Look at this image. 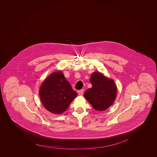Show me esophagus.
<instances>
[{"label": "esophagus", "instance_id": "obj_1", "mask_svg": "<svg viewBox=\"0 0 157 157\" xmlns=\"http://www.w3.org/2000/svg\"><path fill=\"white\" fill-rule=\"evenodd\" d=\"M78 93H79V94L80 96H82L83 94V93H84V89H81L80 91H78Z\"/></svg>", "mask_w": 157, "mask_h": 157}]
</instances>
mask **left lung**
Listing matches in <instances>:
<instances>
[{"mask_svg": "<svg viewBox=\"0 0 157 157\" xmlns=\"http://www.w3.org/2000/svg\"><path fill=\"white\" fill-rule=\"evenodd\" d=\"M90 82L92 87L85 91L84 96L93 108L103 111L109 108L115 101L117 87L114 81L99 72L92 74Z\"/></svg>", "mask_w": 157, "mask_h": 157, "instance_id": "8db88e82", "label": "left lung"}]
</instances>
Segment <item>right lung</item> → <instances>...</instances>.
Wrapping results in <instances>:
<instances>
[{
	"instance_id": "1",
	"label": "right lung",
	"mask_w": 157,
	"mask_h": 157,
	"mask_svg": "<svg viewBox=\"0 0 157 157\" xmlns=\"http://www.w3.org/2000/svg\"><path fill=\"white\" fill-rule=\"evenodd\" d=\"M39 94L44 107L55 114L63 113L77 96L61 71L53 73L44 80Z\"/></svg>"
}]
</instances>
